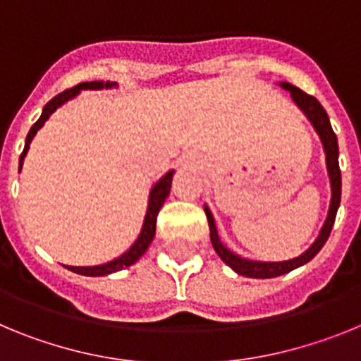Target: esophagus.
I'll list each match as a JSON object with an SVG mask.
<instances>
[{
	"label": "esophagus",
	"mask_w": 361,
	"mask_h": 361,
	"mask_svg": "<svg viewBox=\"0 0 361 361\" xmlns=\"http://www.w3.org/2000/svg\"><path fill=\"white\" fill-rule=\"evenodd\" d=\"M184 164H186V166H191V164H193V159H191V157H186V161H184Z\"/></svg>",
	"instance_id": "34e87169"
}]
</instances>
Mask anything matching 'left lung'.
Instances as JSON below:
<instances>
[{"instance_id": "obj_1", "label": "left lung", "mask_w": 361, "mask_h": 361, "mask_svg": "<svg viewBox=\"0 0 361 361\" xmlns=\"http://www.w3.org/2000/svg\"><path fill=\"white\" fill-rule=\"evenodd\" d=\"M283 90H288L291 94L293 103L304 111V116L307 117L309 123L312 124L314 132L320 137L322 146H324L325 152V164H327V173H329L331 180V204L329 212H327V219H325L324 226H322L320 233H318L317 240L312 242L311 247H309L305 253H302L300 257L291 258V260H282V262H260V260H250V258H244L240 255L233 253L231 250H228L222 240L219 237V231H216L215 219H213L212 212H209L208 206H204V212L208 216L209 224V237H212L213 250L216 251L222 262L228 264L235 273L242 276H250V279H275V276L286 275L289 271L296 269V267L304 266L309 260L317 257L318 251L324 247V244L327 242L331 235V229L334 226V219H336L338 206H340V199H342V173H340V164H338V139L334 135L333 128H331L329 116L327 111L324 110L320 103H318L317 97L307 95L305 92H302L300 88L293 86L291 82H279Z\"/></svg>"}]
</instances>
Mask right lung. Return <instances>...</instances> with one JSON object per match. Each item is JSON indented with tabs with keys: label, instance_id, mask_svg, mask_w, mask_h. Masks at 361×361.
<instances>
[{
	"label": "right lung",
	"instance_id": "right-lung-1",
	"mask_svg": "<svg viewBox=\"0 0 361 361\" xmlns=\"http://www.w3.org/2000/svg\"><path fill=\"white\" fill-rule=\"evenodd\" d=\"M117 82H110V81H92V82H81V85L73 86L70 90L61 92V94H57L56 97L50 99L49 103L44 104L43 111H41V117L36 121V123L32 124L30 132L27 135V141H25V149L21 153V157H19V171H21V166H23L25 155H27L28 148H30V142L34 139V135L37 133V130L47 123L50 116H52L54 111L57 110L59 106H63L65 103H68L70 99H73L75 95H79L81 90H104V88H116ZM175 171H168L164 177H161L157 183L153 184L152 190H149V199H148V209H146V216L145 222H142V229L139 233V237L137 240L133 242L132 247L128 251H124L121 257L114 258L110 262L106 264H99V266H82V267H73V266H65L66 269L73 271V273H78V275H85V276H106L111 275V273H116V271L124 269V267H130L132 264H135L142 255L146 253L148 250V245L152 244L153 237H155V224H157V215L161 212L162 204H164L166 197L170 195L171 190V178H173Z\"/></svg>",
	"mask_w": 361,
	"mask_h": 361
}]
</instances>
